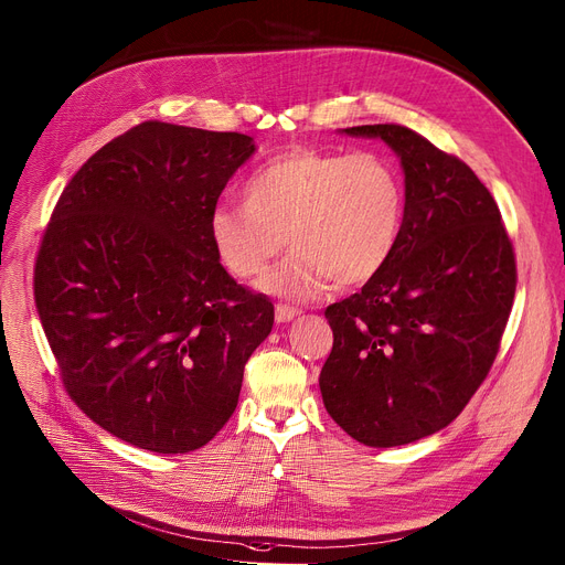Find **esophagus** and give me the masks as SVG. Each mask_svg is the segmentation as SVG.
<instances>
[{
	"mask_svg": "<svg viewBox=\"0 0 565 565\" xmlns=\"http://www.w3.org/2000/svg\"><path fill=\"white\" fill-rule=\"evenodd\" d=\"M298 315H301V310H298V308L282 306V303H278V306H276V321H278V323L291 321V319H294V317H298Z\"/></svg>",
	"mask_w": 565,
	"mask_h": 565,
	"instance_id": "1",
	"label": "esophagus"
}]
</instances>
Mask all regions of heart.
I'll list each match as a JSON object with an SVG mask.
<instances>
[{
    "label": "heart",
    "instance_id": "1",
    "mask_svg": "<svg viewBox=\"0 0 565 565\" xmlns=\"http://www.w3.org/2000/svg\"><path fill=\"white\" fill-rule=\"evenodd\" d=\"M244 205L212 212L210 235L225 269L257 278L285 248L294 253L264 276L262 289L312 298L335 278L372 280L402 235L406 191L396 166L379 152L289 148L246 178Z\"/></svg>",
    "mask_w": 565,
    "mask_h": 565
}]
</instances>
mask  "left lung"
<instances>
[{
    "instance_id": "8db88e82",
    "label": "left lung",
    "mask_w": 565,
    "mask_h": 565,
    "mask_svg": "<svg viewBox=\"0 0 565 565\" xmlns=\"http://www.w3.org/2000/svg\"><path fill=\"white\" fill-rule=\"evenodd\" d=\"M344 131L402 157L406 207L385 267L326 308L333 351L319 387L353 440L399 447L454 422L486 381L513 308L515 253L466 161L404 125Z\"/></svg>"
}]
</instances>
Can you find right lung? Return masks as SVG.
Wrapping results in <instances>:
<instances>
[{
    "label": "right lung",
    "instance_id": "1",
    "mask_svg": "<svg viewBox=\"0 0 565 565\" xmlns=\"http://www.w3.org/2000/svg\"><path fill=\"white\" fill-rule=\"evenodd\" d=\"M253 152L239 131L139 122L82 166L45 225L33 298L61 383L129 445H207L271 333L274 303L227 276L210 235Z\"/></svg>",
    "mask_w": 565,
    "mask_h": 565
}]
</instances>
